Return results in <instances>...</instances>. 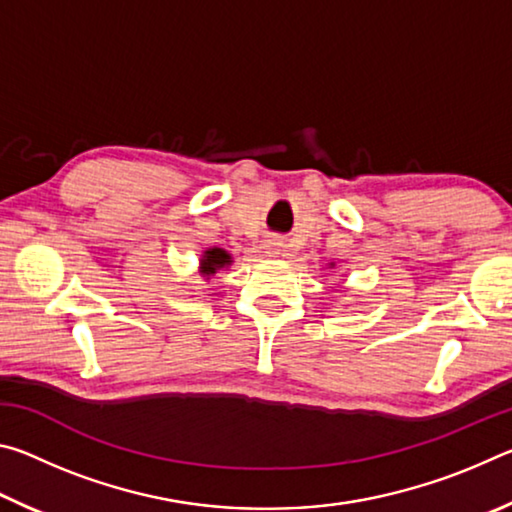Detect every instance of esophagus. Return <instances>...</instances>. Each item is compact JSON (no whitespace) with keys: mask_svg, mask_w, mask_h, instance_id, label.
<instances>
[{"mask_svg":"<svg viewBox=\"0 0 512 512\" xmlns=\"http://www.w3.org/2000/svg\"><path fill=\"white\" fill-rule=\"evenodd\" d=\"M282 239H277V237H273V239H268L266 241V250H268V255H280V250H282Z\"/></svg>","mask_w":512,"mask_h":512,"instance_id":"esophagus-1","label":"esophagus"}]
</instances>
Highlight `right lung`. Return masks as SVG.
Masks as SVG:
<instances>
[{
  "label": "right lung",
  "mask_w": 512,
  "mask_h": 512,
  "mask_svg": "<svg viewBox=\"0 0 512 512\" xmlns=\"http://www.w3.org/2000/svg\"><path fill=\"white\" fill-rule=\"evenodd\" d=\"M230 264H232V257H230L228 250H223V248H207L205 253H203V257H201V273L205 277H210L216 271H221V268L230 266Z\"/></svg>",
  "instance_id": "obj_1"
}]
</instances>
